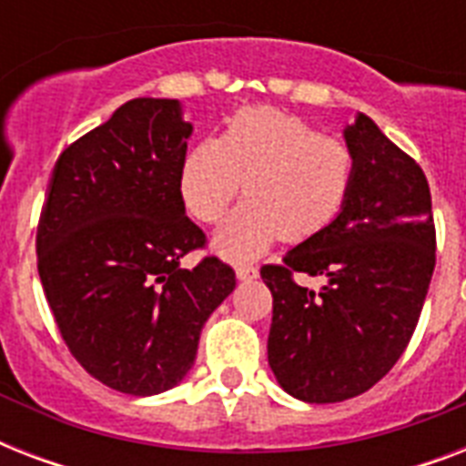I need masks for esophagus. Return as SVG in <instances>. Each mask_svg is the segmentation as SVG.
<instances>
[{"label": "esophagus", "mask_w": 466, "mask_h": 466, "mask_svg": "<svg viewBox=\"0 0 466 466\" xmlns=\"http://www.w3.org/2000/svg\"><path fill=\"white\" fill-rule=\"evenodd\" d=\"M256 276H258V270H256V266H251V263H239V266H237V278H239V280H254Z\"/></svg>", "instance_id": "esophagus-1"}]
</instances>
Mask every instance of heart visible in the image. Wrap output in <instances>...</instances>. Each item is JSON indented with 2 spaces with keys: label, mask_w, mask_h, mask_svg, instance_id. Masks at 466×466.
<instances>
[{
  "label": "heart",
  "mask_w": 466,
  "mask_h": 466,
  "mask_svg": "<svg viewBox=\"0 0 466 466\" xmlns=\"http://www.w3.org/2000/svg\"><path fill=\"white\" fill-rule=\"evenodd\" d=\"M355 178L348 142L319 133L299 116L258 106L241 108L225 133L186 152L178 174L183 203L203 222H218L247 186L248 198L219 229V248L248 258L278 237L305 241L343 210Z\"/></svg>",
  "instance_id": "obj_1"
}]
</instances>
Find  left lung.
Wrapping results in <instances>:
<instances>
[{
	"label": "left lung",
	"mask_w": 466,
	"mask_h": 466,
	"mask_svg": "<svg viewBox=\"0 0 466 466\" xmlns=\"http://www.w3.org/2000/svg\"><path fill=\"white\" fill-rule=\"evenodd\" d=\"M355 178L331 225L261 268L273 295L268 365L309 404L358 397L409 346L435 270V222L423 168L358 116L346 127ZM295 275L321 277L317 293Z\"/></svg>",
	"instance_id": "8db88e82"
}]
</instances>
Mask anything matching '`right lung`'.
<instances>
[{
	"instance_id": "obj_1",
	"label": "right lung",
	"mask_w": 466,
	"mask_h": 466,
	"mask_svg": "<svg viewBox=\"0 0 466 466\" xmlns=\"http://www.w3.org/2000/svg\"><path fill=\"white\" fill-rule=\"evenodd\" d=\"M193 133L176 98H133L55 161L40 210L38 276L69 353L98 382L149 397L178 384L200 329L234 290L205 256L178 174Z\"/></svg>"
}]
</instances>
